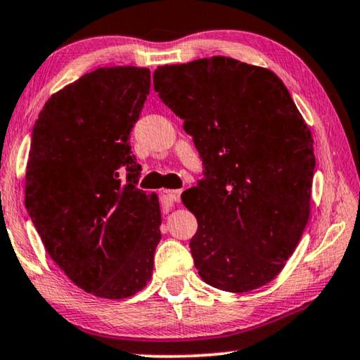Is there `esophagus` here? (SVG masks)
Returning <instances> with one entry per match:
<instances>
[{
  "mask_svg": "<svg viewBox=\"0 0 360 360\" xmlns=\"http://www.w3.org/2000/svg\"><path fill=\"white\" fill-rule=\"evenodd\" d=\"M180 195H181V190H164L161 199L165 206H172L174 202L180 201Z\"/></svg>",
  "mask_w": 360,
  "mask_h": 360,
  "instance_id": "esophagus-1",
  "label": "esophagus"
}]
</instances>
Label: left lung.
Instances as JSON below:
<instances>
[{
	"mask_svg": "<svg viewBox=\"0 0 360 360\" xmlns=\"http://www.w3.org/2000/svg\"><path fill=\"white\" fill-rule=\"evenodd\" d=\"M153 80L204 164V179L181 195L198 220L190 248L199 276L230 292L261 288L307 225L311 130L269 69L212 56L162 65Z\"/></svg>",
	"mask_w": 360,
	"mask_h": 360,
	"instance_id": "left-lung-1",
	"label": "left lung"
}]
</instances>
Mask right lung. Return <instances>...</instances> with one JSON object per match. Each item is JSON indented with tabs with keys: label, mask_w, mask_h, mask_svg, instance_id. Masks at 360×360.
<instances>
[{
	"label": "right lung",
	"mask_w": 360,
	"mask_h": 360,
	"mask_svg": "<svg viewBox=\"0 0 360 360\" xmlns=\"http://www.w3.org/2000/svg\"><path fill=\"white\" fill-rule=\"evenodd\" d=\"M149 86L146 68H99L54 93L32 131L27 212L59 269L106 300L145 288L161 241L159 199L136 188L129 143Z\"/></svg>",
	"instance_id": "1"
}]
</instances>
